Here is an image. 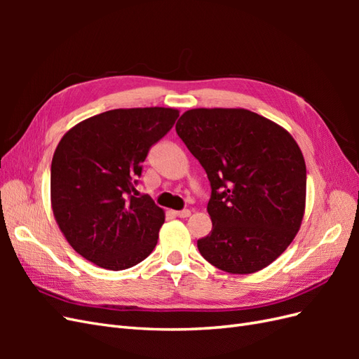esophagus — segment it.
Wrapping results in <instances>:
<instances>
[{
  "label": "esophagus",
  "instance_id": "34e87169",
  "mask_svg": "<svg viewBox=\"0 0 359 359\" xmlns=\"http://www.w3.org/2000/svg\"><path fill=\"white\" fill-rule=\"evenodd\" d=\"M173 214H175L177 217H181V219H187V217H190L191 211L190 210H181V211H173Z\"/></svg>",
  "mask_w": 359,
  "mask_h": 359
}]
</instances>
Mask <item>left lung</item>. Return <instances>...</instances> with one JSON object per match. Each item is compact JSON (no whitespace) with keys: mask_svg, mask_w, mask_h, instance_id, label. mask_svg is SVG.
Masks as SVG:
<instances>
[{"mask_svg":"<svg viewBox=\"0 0 359 359\" xmlns=\"http://www.w3.org/2000/svg\"><path fill=\"white\" fill-rule=\"evenodd\" d=\"M211 184L212 231L201 255L224 273L252 274L285 252L306 211L307 170L286 128L252 111L190 109L175 126Z\"/></svg>","mask_w":359,"mask_h":359,"instance_id":"obj_1","label":"left lung"}]
</instances>
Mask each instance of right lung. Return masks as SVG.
<instances>
[{"label":"right lung","mask_w":359,"mask_h":359,"mask_svg":"<svg viewBox=\"0 0 359 359\" xmlns=\"http://www.w3.org/2000/svg\"><path fill=\"white\" fill-rule=\"evenodd\" d=\"M173 107L114 109L64 135L50 166V205L67 243L94 265L121 271L153 252L165 211L135 184L149 148L175 124Z\"/></svg>","instance_id":"1"}]
</instances>
